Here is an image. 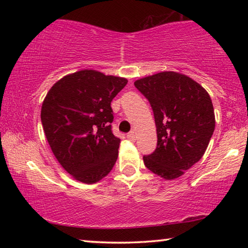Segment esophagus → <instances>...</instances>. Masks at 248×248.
<instances>
[{"mask_svg": "<svg viewBox=\"0 0 248 248\" xmlns=\"http://www.w3.org/2000/svg\"><path fill=\"white\" fill-rule=\"evenodd\" d=\"M127 137H128V139H130V140H136V132H134L132 130V131H130L128 133Z\"/></svg>", "mask_w": 248, "mask_h": 248, "instance_id": "esophagus-1", "label": "esophagus"}]
</instances>
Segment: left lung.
<instances>
[{
  "instance_id": "8db88e82",
  "label": "left lung",
  "mask_w": 248,
  "mask_h": 248,
  "mask_svg": "<svg viewBox=\"0 0 248 248\" xmlns=\"http://www.w3.org/2000/svg\"><path fill=\"white\" fill-rule=\"evenodd\" d=\"M134 86L149 100L156 124V149L144 155V165L165 179L177 178L208 148L216 127L211 98L194 79L170 71L138 79Z\"/></svg>"
}]
</instances>
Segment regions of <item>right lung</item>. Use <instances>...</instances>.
I'll use <instances>...</instances> for the list:
<instances>
[{
    "label": "right lung",
    "instance_id": "obj_1",
    "mask_svg": "<svg viewBox=\"0 0 248 248\" xmlns=\"http://www.w3.org/2000/svg\"><path fill=\"white\" fill-rule=\"evenodd\" d=\"M124 78L82 70L62 78L41 107L48 143L61 166L78 182L94 184L112 170L120 139L111 130V100L127 85Z\"/></svg>",
    "mask_w": 248,
    "mask_h": 248
}]
</instances>
